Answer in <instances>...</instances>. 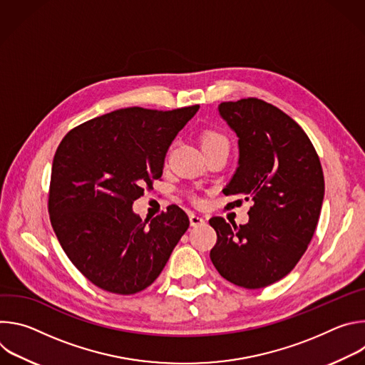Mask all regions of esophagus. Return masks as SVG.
Returning a JSON list of instances; mask_svg holds the SVG:
<instances>
[{"label":"esophagus","mask_w":365,"mask_h":365,"mask_svg":"<svg viewBox=\"0 0 365 365\" xmlns=\"http://www.w3.org/2000/svg\"><path fill=\"white\" fill-rule=\"evenodd\" d=\"M189 221H190L192 227H199V225L205 224V220L200 215H195V214L189 215Z\"/></svg>","instance_id":"1"}]
</instances>
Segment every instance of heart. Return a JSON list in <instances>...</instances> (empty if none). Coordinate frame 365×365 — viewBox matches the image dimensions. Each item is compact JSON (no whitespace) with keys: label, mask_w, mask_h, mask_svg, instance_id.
<instances>
[{"label":"heart","mask_w":365,"mask_h":365,"mask_svg":"<svg viewBox=\"0 0 365 365\" xmlns=\"http://www.w3.org/2000/svg\"><path fill=\"white\" fill-rule=\"evenodd\" d=\"M200 144H202V148L206 150V148H211L215 145L228 144V140L222 133H220L214 128H205L200 133Z\"/></svg>","instance_id":"obj_1"}]
</instances>
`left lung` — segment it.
Listing matches in <instances>:
<instances>
[{
	"mask_svg": "<svg viewBox=\"0 0 365 365\" xmlns=\"http://www.w3.org/2000/svg\"><path fill=\"white\" fill-rule=\"evenodd\" d=\"M218 110L240 148L238 168L222 192L251 199L252 206L245 225L210 220L218 237L210 257L228 282L262 289L287 276L307 250L322 210L324 172L302 127L272 103L244 98Z\"/></svg>",
	"mask_w": 365,
	"mask_h": 365,
	"instance_id": "8db88e82",
	"label": "left lung"
}]
</instances>
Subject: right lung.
<instances>
[{
    "instance_id": "add662e5",
    "label": "right lung",
    "mask_w": 365,
    "mask_h": 365,
    "mask_svg": "<svg viewBox=\"0 0 365 365\" xmlns=\"http://www.w3.org/2000/svg\"><path fill=\"white\" fill-rule=\"evenodd\" d=\"M197 110L123 108L75 127L61 141L51 166L50 222L73 266L99 289L134 294L148 287L189 228L178 205L143 221L133 203L162 178L172 141Z\"/></svg>"
}]
</instances>
